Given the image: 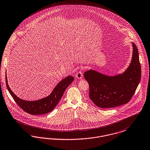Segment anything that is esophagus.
Listing matches in <instances>:
<instances>
[{"label":"esophagus","mask_w":150,"mask_h":150,"mask_svg":"<svg viewBox=\"0 0 150 150\" xmlns=\"http://www.w3.org/2000/svg\"><path fill=\"white\" fill-rule=\"evenodd\" d=\"M83 74L82 71H81L77 72L75 75V77L78 79H81L83 78Z\"/></svg>","instance_id":"1"}]
</instances>
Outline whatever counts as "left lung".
<instances>
[{
  "instance_id": "left-lung-1",
  "label": "left lung",
  "mask_w": 150,
  "mask_h": 150,
  "mask_svg": "<svg viewBox=\"0 0 150 150\" xmlns=\"http://www.w3.org/2000/svg\"><path fill=\"white\" fill-rule=\"evenodd\" d=\"M131 64L125 72L109 76L93 70L84 74L89 85V98L96 106L113 108L127 104L134 95L141 77L138 49L132 43Z\"/></svg>"
}]
</instances>
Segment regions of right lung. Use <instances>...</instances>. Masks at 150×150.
Instances as JSON below:
<instances>
[{"instance_id":"right-lung-1","label":"right lung","mask_w":150,"mask_h":150,"mask_svg":"<svg viewBox=\"0 0 150 150\" xmlns=\"http://www.w3.org/2000/svg\"><path fill=\"white\" fill-rule=\"evenodd\" d=\"M72 76H69L62 79L54 89L48 96L35 101H27L16 96L8 86L6 75V87L14 101L24 112L32 115L46 114L53 110L63 96L67 86L74 81Z\"/></svg>"}]
</instances>
